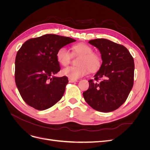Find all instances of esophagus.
<instances>
[{
    "label": "esophagus",
    "instance_id": "34e87169",
    "mask_svg": "<svg viewBox=\"0 0 150 150\" xmlns=\"http://www.w3.org/2000/svg\"><path fill=\"white\" fill-rule=\"evenodd\" d=\"M78 80L77 79H71L69 78V83H75V82H78Z\"/></svg>",
    "mask_w": 150,
    "mask_h": 150
}]
</instances>
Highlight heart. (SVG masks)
<instances>
[{"label": "heart", "mask_w": 150, "mask_h": 150, "mask_svg": "<svg viewBox=\"0 0 150 150\" xmlns=\"http://www.w3.org/2000/svg\"><path fill=\"white\" fill-rule=\"evenodd\" d=\"M75 55L81 56L77 66H69L62 70V74L71 79H78L89 73L91 71L95 72L101 67V57L99 54L93 52V49L88 44L79 43L72 47ZM57 60L61 65L66 66L70 63L72 54L66 47L62 46L57 50Z\"/></svg>", "instance_id": "1"}]
</instances>
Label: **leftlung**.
<instances>
[{
	"label": "left lung",
	"instance_id": "obj_1",
	"mask_svg": "<svg viewBox=\"0 0 150 150\" xmlns=\"http://www.w3.org/2000/svg\"><path fill=\"white\" fill-rule=\"evenodd\" d=\"M89 43L98 49L103 62L94 81H88L89 86L83 93L84 98L95 110L115 111L125 102L133 88V57L125 46L110 40L96 39Z\"/></svg>",
	"mask_w": 150,
	"mask_h": 150
}]
</instances>
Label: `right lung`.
Wrapping results in <instances>:
<instances>
[{"mask_svg":"<svg viewBox=\"0 0 150 150\" xmlns=\"http://www.w3.org/2000/svg\"><path fill=\"white\" fill-rule=\"evenodd\" d=\"M75 41L64 36L46 34L22 44L16 57L15 81L29 106L42 111L62 98L68 79L54 76L61 69L56 53L60 47Z\"/></svg>","mask_w":150,"mask_h":150,"instance_id":"1","label":"right lung"}]
</instances>
